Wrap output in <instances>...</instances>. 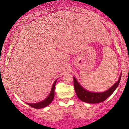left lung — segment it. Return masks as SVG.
Returning a JSON list of instances; mask_svg holds the SVG:
<instances>
[{
    "instance_id": "left-lung-1",
    "label": "left lung",
    "mask_w": 129,
    "mask_h": 129,
    "mask_svg": "<svg viewBox=\"0 0 129 129\" xmlns=\"http://www.w3.org/2000/svg\"><path fill=\"white\" fill-rule=\"evenodd\" d=\"M121 74L120 76L119 80L114 84L110 89L103 92H91L84 89L79 82L73 76L74 87L78 98L82 102L88 103H98L102 102L108 98L110 95L113 94L116 88L119 86L120 81Z\"/></svg>"
}]
</instances>
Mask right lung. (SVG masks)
<instances>
[{
	"label": "right lung",
	"instance_id": "right-lung-1",
	"mask_svg": "<svg viewBox=\"0 0 129 129\" xmlns=\"http://www.w3.org/2000/svg\"><path fill=\"white\" fill-rule=\"evenodd\" d=\"M57 79L54 81L53 84L50 94H49V96H47V98H46L45 100H43V101L40 102H39V103H26L28 105H29L30 106L32 107L33 108H35V109H42V108H43V107L47 106L49 104L51 103V102L53 101V98L54 96V87H55V84H56V82H57Z\"/></svg>",
	"mask_w": 129,
	"mask_h": 129
}]
</instances>
